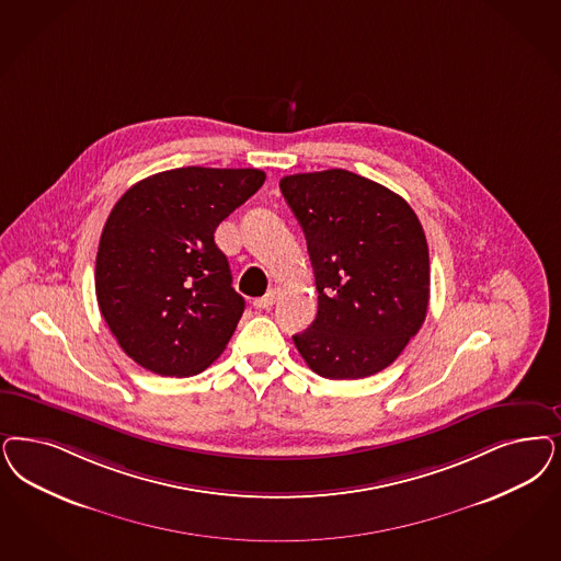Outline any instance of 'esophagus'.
Segmentation results:
<instances>
[{
    "label": "esophagus",
    "mask_w": 561,
    "mask_h": 561,
    "mask_svg": "<svg viewBox=\"0 0 561 561\" xmlns=\"http://www.w3.org/2000/svg\"><path fill=\"white\" fill-rule=\"evenodd\" d=\"M275 300H277V290L275 288H271L265 296H261V298H254V307L256 309H271L273 305H275Z\"/></svg>",
    "instance_id": "34e87169"
}]
</instances>
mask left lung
Wrapping results in <instances>:
<instances>
[{"label": "left lung", "mask_w": 561, "mask_h": 561, "mask_svg": "<svg viewBox=\"0 0 561 561\" xmlns=\"http://www.w3.org/2000/svg\"><path fill=\"white\" fill-rule=\"evenodd\" d=\"M279 188L307 236L319 310L291 335L305 363L328 379H363L389 367L425 323L428 247L400 194L325 170L286 175Z\"/></svg>", "instance_id": "obj_1"}]
</instances>
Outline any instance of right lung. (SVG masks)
<instances>
[{
    "instance_id": "1",
    "label": "right lung",
    "mask_w": 561,
    "mask_h": 561,
    "mask_svg": "<svg viewBox=\"0 0 561 561\" xmlns=\"http://www.w3.org/2000/svg\"><path fill=\"white\" fill-rule=\"evenodd\" d=\"M265 182L261 170L178 168L136 182L99 240V310L136 365L191 377L226 350L244 312L217 226Z\"/></svg>"
}]
</instances>
